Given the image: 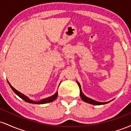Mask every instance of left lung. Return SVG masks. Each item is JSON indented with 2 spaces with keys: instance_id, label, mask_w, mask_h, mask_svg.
I'll use <instances>...</instances> for the list:
<instances>
[{
  "instance_id": "left-lung-1",
  "label": "left lung",
  "mask_w": 131,
  "mask_h": 131,
  "mask_svg": "<svg viewBox=\"0 0 131 131\" xmlns=\"http://www.w3.org/2000/svg\"><path fill=\"white\" fill-rule=\"evenodd\" d=\"M78 84L79 85V89H80V96H81V98L82 99L83 101H84L85 102H87V103H90V104H92V105H104V104H106V103H108L109 102H97V101H95V100H92V99L89 98V97H86V96L84 94L82 93V91H81V85L79 83V82H78Z\"/></svg>"
}]
</instances>
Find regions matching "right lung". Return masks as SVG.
<instances>
[{
    "label": "right lung",
    "instance_id": "add662e5",
    "mask_svg": "<svg viewBox=\"0 0 131 131\" xmlns=\"http://www.w3.org/2000/svg\"><path fill=\"white\" fill-rule=\"evenodd\" d=\"M8 82L9 85H10V88H11L13 90V91L15 93V94L17 95L18 96H19V97H20L21 99H22L23 100H25V102H28V103H34V104H44V103H49V102H53V100H55V99L57 98V97H58V92H57L55 93V94H54L53 95L51 96V97H48V98L43 99V100H40V101H38V102L34 101V100H31V99H29L28 97H26V96L25 95L21 94V93L19 92V91H18L17 90H16L15 89L13 88V87L12 86L11 84H10L9 83V82Z\"/></svg>",
    "mask_w": 131,
    "mask_h": 131
}]
</instances>
